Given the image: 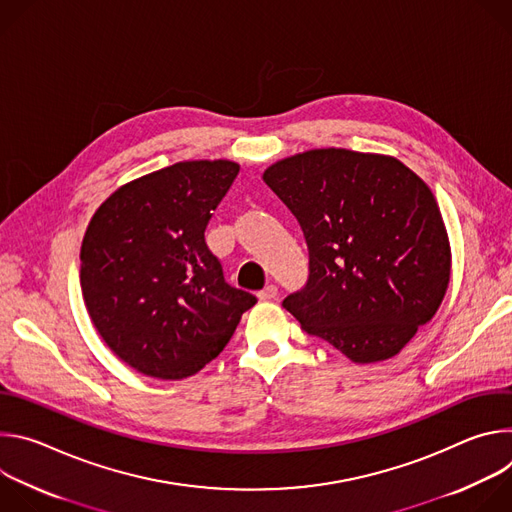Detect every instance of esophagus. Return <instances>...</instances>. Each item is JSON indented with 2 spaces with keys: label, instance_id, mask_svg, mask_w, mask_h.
<instances>
[{
  "label": "esophagus",
  "instance_id": "esophagus-1",
  "mask_svg": "<svg viewBox=\"0 0 512 512\" xmlns=\"http://www.w3.org/2000/svg\"><path fill=\"white\" fill-rule=\"evenodd\" d=\"M275 296H277V285H273V283H269L261 291H257L259 300H273Z\"/></svg>",
  "mask_w": 512,
  "mask_h": 512
}]
</instances>
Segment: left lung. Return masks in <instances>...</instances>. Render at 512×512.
<instances>
[{
	"label": "left lung",
	"mask_w": 512,
	"mask_h": 512,
	"mask_svg": "<svg viewBox=\"0 0 512 512\" xmlns=\"http://www.w3.org/2000/svg\"><path fill=\"white\" fill-rule=\"evenodd\" d=\"M263 180L310 251L308 283L283 308L352 362L399 354L450 283V239L429 186L393 156L342 148L283 158Z\"/></svg>",
	"instance_id": "1"
}]
</instances>
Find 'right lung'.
Wrapping results in <instances>:
<instances>
[{"mask_svg": "<svg viewBox=\"0 0 512 512\" xmlns=\"http://www.w3.org/2000/svg\"><path fill=\"white\" fill-rule=\"evenodd\" d=\"M239 164L178 162L117 188L81 245V289L105 344L145 377L178 381L221 354L257 304L225 281L204 231Z\"/></svg>", "mask_w": 512, "mask_h": 512, "instance_id": "add662e5", "label": "right lung"}]
</instances>
